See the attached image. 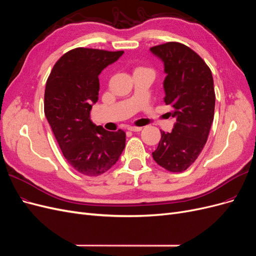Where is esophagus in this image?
Wrapping results in <instances>:
<instances>
[{
	"label": "esophagus",
	"mask_w": 256,
	"mask_h": 256,
	"mask_svg": "<svg viewBox=\"0 0 256 256\" xmlns=\"http://www.w3.org/2000/svg\"><path fill=\"white\" fill-rule=\"evenodd\" d=\"M128 130H132V132H139V130H142V126H128Z\"/></svg>",
	"instance_id": "obj_1"
}]
</instances>
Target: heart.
Instances as JSON below:
<instances>
[{
    "label": "heart",
    "mask_w": 256,
    "mask_h": 256,
    "mask_svg": "<svg viewBox=\"0 0 256 256\" xmlns=\"http://www.w3.org/2000/svg\"><path fill=\"white\" fill-rule=\"evenodd\" d=\"M140 69H142V68H140Z\"/></svg>",
    "instance_id": "1"
}]
</instances>
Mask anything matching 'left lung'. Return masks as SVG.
I'll use <instances>...</instances> for the list:
<instances>
[{
    "label": "left lung",
    "instance_id": "1",
    "mask_svg": "<svg viewBox=\"0 0 256 256\" xmlns=\"http://www.w3.org/2000/svg\"><path fill=\"white\" fill-rule=\"evenodd\" d=\"M150 51L164 62L168 116L176 123L162 138L153 160L170 172L185 171L203 150L215 112V90L208 66L190 48L178 42L155 46Z\"/></svg>",
    "mask_w": 256,
    "mask_h": 256
}]
</instances>
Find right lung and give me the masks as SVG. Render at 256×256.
<instances>
[{
    "label": "right lung",
    "mask_w": 256,
    "mask_h": 256,
    "mask_svg": "<svg viewBox=\"0 0 256 256\" xmlns=\"http://www.w3.org/2000/svg\"><path fill=\"white\" fill-rule=\"evenodd\" d=\"M123 53L73 48L56 62L46 80L44 114L64 158L84 176H101L124 150V132L106 130L90 119L98 98V76Z\"/></svg>",
    "instance_id": "add662e5"
}]
</instances>
